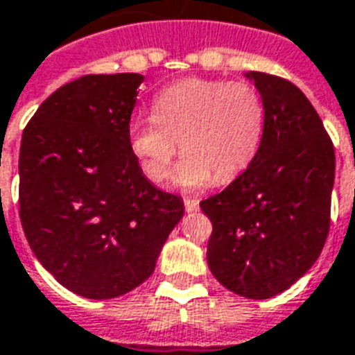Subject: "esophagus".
<instances>
[{"label":"esophagus","instance_id":"1","mask_svg":"<svg viewBox=\"0 0 355 355\" xmlns=\"http://www.w3.org/2000/svg\"><path fill=\"white\" fill-rule=\"evenodd\" d=\"M183 205H185V211H187V213L197 211V209H199V199H189V197H185V199H183Z\"/></svg>","mask_w":355,"mask_h":355}]
</instances>
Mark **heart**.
Listing matches in <instances>:
<instances>
[{"label":"heart","mask_w":355,"mask_h":355,"mask_svg":"<svg viewBox=\"0 0 355 355\" xmlns=\"http://www.w3.org/2000/svg\"><path fill=\"white\" fill-rule=\"evenodd\" d=\"M266 107L248 82L189 78L154 97L152 115L135 116L128 146L150 182L162 183L180 148L185 152L173 180L195 189L232 182L260 150Z\"/></svg>","instance_id":"b5f03b06"}]
</instances>
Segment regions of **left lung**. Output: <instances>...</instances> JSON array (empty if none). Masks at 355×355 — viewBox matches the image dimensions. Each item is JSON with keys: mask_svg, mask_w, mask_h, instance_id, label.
<instances>
[{"mask_svg": "<svg viewBox=\"0 0 355 355\" xmlns=\"http://www.w3.org/2000/svg\"><path fill=\"white\" fill-rule=\"evenodd\" d=\"M266 107L260 150L246 172L201 201L213 223L211 273L248 299L289 289L318 260L330 230L334 144L305 94L285 78L250 72Z\"/></svg>", "mask_w": 355, "mask_h": 355, "instance_id": "obj_1", "label": "left lung"}]
</instances>
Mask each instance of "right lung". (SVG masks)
<instances>
[{
  "label": "right lung",
  "mask_w": 355,
  "mask_h": 355,
  "mask_svg": "<svg viewBox=\"0 0 355 355\" xmlns=\"http://www.w3.org/2000/svg\"><path fill=\"white\" fill-rule=\"evenodd\" d=\"M140 73H89L62 85L27 123L19 216L54 279L115 299L148 279L183 201L142 175L128 146Z\"/></svg>",
  "instance_id": "1"
}]
</instances>
